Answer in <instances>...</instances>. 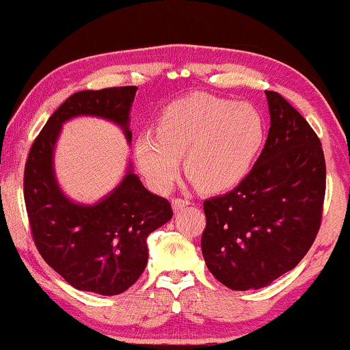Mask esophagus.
Instances as JSON below:
<instances>
[{"label": "esophagus", "mask_w": 350, "mask_h": 350, "mask_svg": "<svg viewBox=\"0 0 350 350\" xmlns=\"http://www.w3.org/2000/svg\"><path fill=\"white\" fill-rule=\"evenodd\" d=\"M189 205V200L188 199H172V207H174V212H180V210H183L185 207H188Z\"/></svg>", "instance_id": "34e87169"}]
</instances>
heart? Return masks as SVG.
<instances>
[{
  "mask_svg": "<svg viewBox=\"0 0 350 350\" xmlns=\"http://www.w3.org/2000/svg\"><path fill=\"white\" fill-rule=\"evenodd\" d=\"M266 138V122L250 103L194 94L162 113L157 132L135 140V161L148 183L169 191L180 174V157L204 193H223L245 178Z\"/></svg>",
  "mask_w": 350,
  "mask_h": 350,
  "instance_id": "1",
  "label": "heart"
}]
</instances>
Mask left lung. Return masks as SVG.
Segmentation results:
<instances>
[{
  "mask_svg": "<svg viewBox=\"0 0 350 350\" xmlns=\"http://www.w3.org/2000/svg\"><path fill=\"white\" fill-rule=\"evenodd\" d=\"M266 98L271 127L250 174L231 193L204 202L205 265L231 290L262 288L293 269L322 221V143L282 95L266 90Z\"/></svg>",
  "mask_w": 350,
  "mask_h": 350,
  "instance_id": "obj_1",
  "label": "left lung"
}]
</instances>
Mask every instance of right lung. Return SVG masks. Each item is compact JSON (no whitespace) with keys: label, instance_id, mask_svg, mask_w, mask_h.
I'll return each mask as SVG.
<instances>
[{"label":"right lung","instance_id":"right-lung-1","mask_svg":"<svg viewBox=\"0 0 350 350\" xmlns=\"http://www.w3.org/2000/svg\"><path fill=\"white\" fill-rule=\"evenodd\" d=\"M135 85L81 90L65 100L33 143L23 175V196L33 241L52 269L76 290L113 296L135 284L148 262L146 239L172 218L169 200L148 191L129 162L121 183L95 204L70 199L54 169L62 126L94 116L121 127L132 142L129 116Z\"/></svg>","mask_w":350,"mask_h":350}]
</instances>
